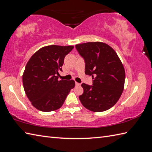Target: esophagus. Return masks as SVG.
Returning a JSON list of instances; mask_svg holds the SVG:
<instances>
[{
    "label": "esophagus",
    "mask_w": 152,
    "mask_h": 152,
    "mask_svg": "<svg viewBox=\"0 0 152 152\" xmlns=\"http://www.w3.org/2000/svg\"><path fill=\"white\" fill-rule=\"evenodd\" d=\"M76 86H80V83H78V82H76Z\"/></svg>",
    "instance_id": "1"
}]
</instances>
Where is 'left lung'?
I'll list each match as a JSON object with an SVG mask.
<instances>
[{
  "label": "left lung",
  "instance_id": "8db88e82",
  "mask_svg": "<svg viewBox=\"0 0 152 152\" xmlns=\"http://www.w3.org/2000/svg\"><path fill=\"white\" fill-rule=\"evenodd\" d=\"M76 48L85 59V74L93 79V86L82 84L80 101L90 111L107 110L118 101L124 89L125 72L121 60L112 47L101 42L78 44Z\"/></svg>",
  "mask_w": 152,
  "mask_h": 152
}]
</instances>
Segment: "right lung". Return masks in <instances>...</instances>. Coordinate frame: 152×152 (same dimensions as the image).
<instances>
[{
  "label": "right lung",
  "instance_id": "add662e5",
  "mask_svg": "<svg viewBox=\"0 0 152 152\" xmlns=\"http://www.w3.org/2000/svg\"><path fill=\"white\" fill-rule=\"evenodd\" d=\"M74 46L50 45L41 48L27 62L23 74V85L27 98L38 110L60 108L75 86L74 80H59L64 59Z\"/></svg>",
  "mask_w": 152,
  "mask_h": 152
}]
</instances>
